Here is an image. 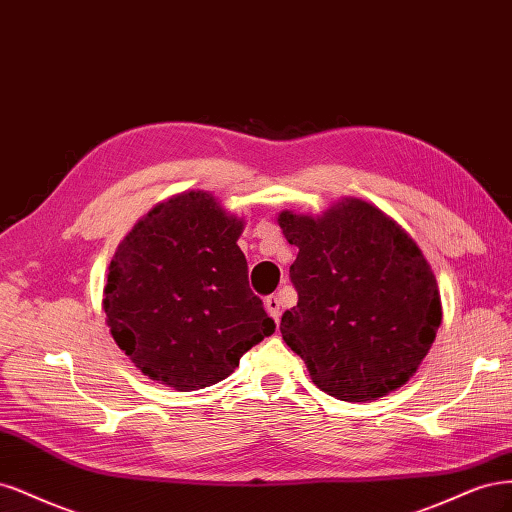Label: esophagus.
Wrapping results in <instances>:
<instances>
[{
	"mask_svg": "<svg viewBox=\"0 0 512 512\" xmlns=\"http://www.w3.org/2000/svg\"><path fill=\"white\" fill-rule=\"evenodd\" d=\"M266 310H268V315L278 323V319H280V298L278 295H270V298H266Z\"/></svg>",
	"mask_w": 512,
	"mask_h": 512,
	"instance_id": "1",
	"label": "esophagus"
}]
</instances>
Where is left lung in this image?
Returning a JSON list of instances; mask_svg holds the SVG:
<instances>
[{"label":"left lung","mask_w":512,"mask_h":512,"mask_svg":"<svg viewBox=\"0 0 512 512\" xmlns=\"http://www.w3.org/2000/svg\"><path fill=\"white\" fill-rule=\"evenodd\" d=\"M278 225L300 249L289 268L298 306L280 319V334L312 383L346 402L402 387L442 321L436 276L417 242L357 197L321 217L283 210Z\"/></svg>","instance_id":"obj_1"}]
</instances>
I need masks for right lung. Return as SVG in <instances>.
Listing matches in <instances>:
<instances>
[{
    "mask_svg": "<svg viewBox=\"0 0 512 512\" xmlns=\"http://www.w3.org/2000/svg\"><path fill=\"white\" fill-rule=\"evenodd\" d=\"M242 229L212 193L185 191L157 204L119 244L104 287L106 323L148 378L178 391L210 387L274 334L249 287Z\"/></svg>",
    "mask_w": 512,
    "mask_h": 512,
    "instance_id": "obj_1",
    "label": "right lung"
}]
</instances>
